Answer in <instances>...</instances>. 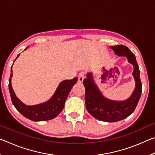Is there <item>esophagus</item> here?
Instances as JSON below:
<instances>
[{
    "instance_id": "esophagus-1",
    "label": "esophagus",
    "mask_w": 155,
    "mask_h": 155,
    "mask_svg": "<svg viewBox=\"0 0 155 155\" xmlns=\"http://www.w3.org/2000/svg\"><path fill=\"white\" fill-rule=\"evenodd\" d=\"M84 77H85V73L84 72H81L79 73V74L78 75V81L80 83H82L83 81L84 80Z\"/></svg>"
}]
</instances>
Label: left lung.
Here are the masks:
<instances>
[{
  "mask_svg": "<svg viewBox=\"0 0 155 155\" xmlns=\"http://www.w3.org/2000/svg\"><path fill=\"white\" fill-rule=\"evenodd\" d=\"M118 56H124L134 67L133 75L135 80V89L132 95L124 101L118 102L108 100L102 95L91 77V74L83 81L85 88V106L87 111L96 119L104 122H114L126 118L135 111L140 101L142 85L140 80V70L135 54L124 45L110 46Z\"/></svg>",
  "mask_w": 155,
  "mask_h": 155,
  "instance_id": "8db88e82",
  "label": "left lung"
}]
</instances>
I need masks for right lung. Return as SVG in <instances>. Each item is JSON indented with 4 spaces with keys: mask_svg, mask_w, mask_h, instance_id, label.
<instances>
[{
    "mask_svg": "<svg viewBox=\"0 0 155 155\" xmlns=\"http://www.w3.org/2000/svg\"><path fill=\"white\" fill-rule=\"evenodd\" d=\"M18 56L19 54L17 56L16 59ZM12 66L11 68V75L9 80V90L13 104L23 116L35 122L46 121L56 117L64 109L65 102L68 94L78 81L77 77H75L71 80L62 81L59 85L55 93L48 101L37 105L27 106L22 103L15 96L12 86Z\"/></svg>",
    "mask_w": 155,
    "mask_h": 155,
    "instance_id": "right-lung-1",
    "label": "right lung"
}]
</instances>
